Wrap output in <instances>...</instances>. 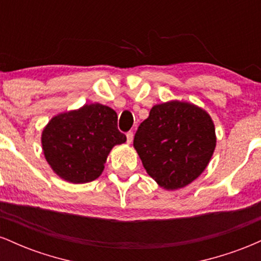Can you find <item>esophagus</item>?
<instances>
[{
    "mask_svg": "<svg viewBox=\"0 0 261 261\" xmlns=\"http://www.w3.org/2000/svg\"><path fill=\"white\" fill-rule=\"evenodd\" d=\"M133 139H134V133H133V131H128V133H126V141H127V143L133 142Z\"/></svg>",
    "mask_w": 261,
    "mask_h": 261,
    "instance_id": "esophagus-1",
    "label": "esophagus"
}]
</instances>
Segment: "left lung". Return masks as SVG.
<instances>
[{"label": "left lung", "mask_w": 261, "mask_h": 261, "mask_svg": "<svg viewBox=\"0 0 261 261\" xmlns=\"http://www.w3.org/2000/svg\"><path fill=\"white\" fill-rule=\"evenodd\" d=\"M215 146V126L208 114L175 100L152 108L134 137L146 172L167 190L195 180L207 167Z\"/></svg>", "instance_id": "1"}]
</instances>
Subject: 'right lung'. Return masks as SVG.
I'll return each instance as SVG.
<instances>
[{
	"instance_id": "obj_1",
	"label": "right lung",
	"mask_w": 261,
	"mask_h": 261,
	"mask_svg": "<svg viewBox=\"0 0 261 261\" xmlns=\"http://www.w3.org/2000/svg\"><path fill=\"white\" fill-rule=\"evenodd\" d=\"M125 141L126 136L118 130L116 113L98 103L55 116L41 136L47 163L74 184L97 179L110 149Z\"/></svg>"
}]
</instances>
